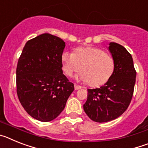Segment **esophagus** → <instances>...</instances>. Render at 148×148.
Masks as SVG:
<instances>
[{"instance_id":"esophagus-1","label":"esophagus","mask_w":148,"mask_h":148,"mask_svg":"<svg viewBox=\"0 0 148 148\" xmlns=\"http://www.w3.org/2000/svg\"><path fill=\"white\" fill-rule=\"evenodd\" d=\"M75 90H79V89H82V86H79V85H78V84H75Z\"/></svg>"}]
</instances>
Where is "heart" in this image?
Segmentation results:
<instances>
[{
  "mask_svg": "<svg viewBox=\"0 0 148 148\" xmlns=\"http://www.w3.org/2000/svg\"><path fill=\"white\" fill-rule=\"evenodd\" d=\"M63 70L68 76L82 72L78 76L90 86L97 87L105 83L114 70L113 58L99 48H77L74 53L64 52L61 56Z\"/></svg>",
  "mask_w": 148,
  "mask_h": 148,
  "instance_id": "1",
  "label": "heart"
}]
</instances>
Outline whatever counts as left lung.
<instances>
[{"label":"left lung","instance_id":"1","mask_svg":"<svg viewBox=\"0 0 148 148\" xmlns=\"http://www.w3.org/2000/svg\"><path fill=\"white\" fill-rule=\"evenodd\" d=\"M109 50L114 61V70L100 88L88 89L84 110L91 120L108 122L124 113L130 105L136 83V71L130 53L123 46L111 42Z\"/></svg>","mask_w":148,"mask_h":148}]
</instances>
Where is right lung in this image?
<instances>
[{"instance_id":"add662e5","label":"right lung","mask_w":148,"mask_h":148,"mask_svg":"<svg viewBox=\"0 0 148 148\" xmlns=\"http://www.w3.org/2000/svg\"><path fill=\"white\" fill-rule=\"evenodd\" d=\"M64 47L62 39L44 33L28 40L18 59V99L27 113L38 121L58 117L74 90L61 69Z\"/></svg>"}]
</instances>
